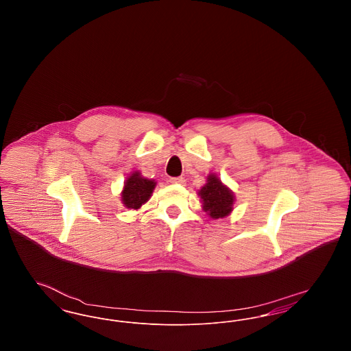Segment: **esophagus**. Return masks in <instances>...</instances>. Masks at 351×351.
Wrapping results in <instances>:
<instances>
[{"label":"esophagus","instance_id":"1","mask_svg":"<svg viewBox=\"0 0 351 351\" xmlns=\"http://www.w3.org/2000/svg\"><path fill=\"white\" fill-rule=\"evenodd\" d=\"M169 182L172 184H180V185H183V184H185V179H184V178H171Z\"/></svg>","mask_w":351,"mask_h":351}]
</instances>
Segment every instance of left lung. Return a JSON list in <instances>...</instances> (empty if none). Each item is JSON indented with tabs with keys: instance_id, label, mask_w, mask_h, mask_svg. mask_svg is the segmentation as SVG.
Masks as SVG:
<instances>
[{
	"instance_id": "left-lung-1",
	"label": "left lung",
	"mask_w": 351,
	"mask_h": 351,
	"mask_svg": "<svg viewBox=\"0 0 351 351\" xmlns=\"http://www.w3.org/2000/svg\"><path fill=\"white\" fill-rule=\"evenodd\" d=\"M202 210L213 219L225 218L233 212V191L221 182L216 173L206 176V183L199 189Z\"/></svg>"
}]
</instances>
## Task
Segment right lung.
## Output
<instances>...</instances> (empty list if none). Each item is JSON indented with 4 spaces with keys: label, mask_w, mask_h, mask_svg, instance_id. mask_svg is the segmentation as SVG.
Instances as JSON below:
<instances>
[{
    "label": "right lung",
    "mask_w": 351,
    "mask_h": 351,
    "mask_svg": "<svg viewBox=\"0 0 351 351\" xmlns=\"http://www.w3.org/2000/svg\"><path fill=\"white\" fill-rule=\"evenodd\" d=\"M156 186L154 179L142 176L139 171H134L123 184L121 192V201L128 209H139L143 204L150 200L151 195Z\"/></svg>",
    "instance_id": "add662e5"
}]
</instances>
